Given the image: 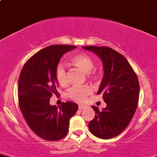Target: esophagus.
<instances>
[{
    "label": "esophagus",
    "mask_w": 157,
    "mask_h": 157,
    "mask_svg": "<svg viewBox=\"0 0 157 157\" xmlns=\"http://www.w3.org/2000/svg\"><path fill=\"white\" fill-rule=\"evenodd\" d=\"M78 108H79V109H81V110H82V109L86 108V106H85V105H84V104H79L78 105Z\"/></svg>",
    "instance_id": "obj_1"
}]
</instances>
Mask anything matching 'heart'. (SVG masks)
Returning a JSON list of instances; mask_svg holds the SVG:
<instances>
[{
  "mask_svg": "<svg viewBox=\"0 0 157 157\" xmlns=\"http://www.w3.org/2000/svg\"><path fill=\"white\" fill-rule=\"evenodd\" d=\"M72 61L78 69L85 73L90 74L94 68V63L92 58L88 55L81 54L74 56ZM56 78L60 85H63L67 83V71L63 64L59 63L56 68ZM91 93V90L88 87H72L68 91L67 95L75 101H82Z\"/></svg>",
  "mask_w": 157,
  "mask_h": 157,
  "instance_id": "heart-1",
  "label": "heart"
}]
</instances>
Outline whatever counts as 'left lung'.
<instances>
[{
	"mask_svg": "<svg viewBox=\"0 0 157 157\" xmlns=\"http://www.w3.org/2000/svg\"><path fill=\"white\" fill-rule=\"evenodd\" d=\"M82 48L96 54L103 67V76L97 94H103L106 106L102 111L98 106H91L95 117L88 124L90 132L99 138H113L125 130L136 110L140 91L138 77L127 59L112 48Z\"/></svg>",
	"mask_w": 157,
	"mask_h": 157,
	"instance_id": "8db88e82",
	"label": "left lung"
}]
</instances>
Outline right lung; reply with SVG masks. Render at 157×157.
Instances as JSON below:
<instances>
[{
  "instance_id": "obj_1",
  "label": "right lung",
  "mask_w": 157,
  "mask_h": 157,
  "mask_svg": "<svg viewBox=\"0 0 157 157\" xmlns=\"http://www.w3.org/2000/svg\"><path fill=\"white\" fill-rule=\"evenodd\" d=\"M70 45H51L41 50L25 63L18 81L19 104L25 122L34 133L47 140L63 138L69 131V119L78 109L73 102L59 108L50 104L56 90V68L64 54L76 48Z\"/></svg>"
}]
</instances>
